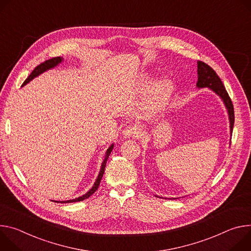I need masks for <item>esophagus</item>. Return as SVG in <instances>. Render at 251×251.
<instances>
[{"label": "esophagus", "instance_id": "1", "mask_svg": "<svg viewBox=\"0 0 251 251\" xmlns=\"http://www.w3.org/2000/svg\"><path fill=\"white\" fill-rule=\"evenodd\" d=\"M123 135L126 137V138H128V137H135V136H138L140 135V130H138L135 126H126L124 128L123 130Z\"/></svg>", "mask_w": 251, "mask_h": 251}]
</instances>
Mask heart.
Here are the masks:
<instances>
[{
    "label": "heart",
    "mask_w": 251,
    "mask_h": 251,
    "mask_svg": "<svg viewBox=\"0 0 251 251\" xmlns=\"http://www.w3.org/2000/svg\"><path fill=\"white\" fill-rule=\"evenodd\" d=\"M151 79L145 78L138 83L136 92L138 95L144 96L152 89L146 100V109L148 114L155 115L162 111L169 104L175 91V86L169 78H162L156 81L152 88H151Z\"/></svg>",
    "instance_id": "b5f03b06"
}]
</instances>
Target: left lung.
Segmentation results:
<instances>
[{
    "instance_id": "8db88e82",
    "label": "left lung",
    "mask_w": 251,
    "mask_h": 251,
    "mask_svg": "<svg viewBox=\"0 0 251 251\" xmlns=\"http://www.w3.org/2000/svg\"><path fill=\"white\" fill-rule=\"evenodd\" d=\"M198 82L197 87L199 89L201 88H209L211 91H213L217 96L221 98L224 100L225 105L227 109L228 117H229V125H230V133H232L233 125H234V108L232 101L222 83L220 77L217 75V74L214 72L213 69H211L207 64L198 61Z\"/></svg>"
}]
</instances>
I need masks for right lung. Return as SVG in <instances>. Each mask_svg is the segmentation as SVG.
<instances>
[{"mask_svg":"<svg viewBox=\"0 0 251 251\" xmlns=\"http://www.w3.org/2000/svg\"><path fill=\"white\" fill-rule=\"evenodd\" d=\"M62 61H63V58L57 57V58L50 59V60H48V61H46V62L40 64L38 67L35 68V70L32 72V74L26 77V79H25V80L24 81V83H23V86H25V83H27L30 80H32L34 77L38 76L39 75L43 74L44 72H46V71H48V70H50V69H52V68H54V67H57L59 64L62 63ZM113 149H114V144L111 145V146L107 149V151H106V152H105V156H104V159H103V161H102V163H101V168H100V174H99L98 178L96 179V182H95V184L93 185V187H92L86 194H83V196H81V197H79V198H77V199H75V200H70V201H61V203H69V202L81 201H83V200L89 199L93 193H95V191L99 188L100 182V180H101V178H102V176H103V173H104L106 160H107V158H108V156H109L111 151H113ZM54 202H60V201H54Z\"/></svg>","mask_w":251,"mask_h":251,"instance_id":"1","label":"right lung"}]
</instances>
